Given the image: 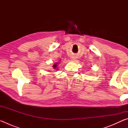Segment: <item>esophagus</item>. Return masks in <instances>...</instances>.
Instances as JSON below:
<instances>
[{"label":"esophagus","instance_id":"obj_1","mask_svg":"<svg viewBox=\"0 0 128 128\" xmlns=\"http://www.w3.org/2000/svg\"><path fill=\"white\" fill-rule=\"evenodd\" d=\"M73 60H74V59H73Z\"/></svg>","mask_w":128,"mask_h":128}]
</instances>
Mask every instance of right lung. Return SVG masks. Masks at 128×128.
Masks as SVG:
<instances>
[{"label": "right lung", "mask_w": 128, "mask_h": 128, "mask_svg": "<svg viewBox=\"0 0 128 128\" xmlns=\"http://www.w3.org/2000/svg\"><path fill=\"white\" fill-rule=\"evenodd\" d=\"M56 66H57V65H56V64H54V66H53V67H54V68H56Z\"/></svg>", "instance_id": "add662e5"}]
</instances>
